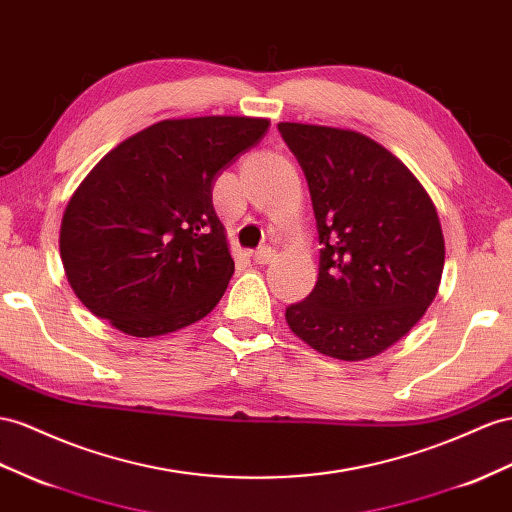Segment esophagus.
I'll list each match as a JSON object with an SVG mask.
<instances>
[{
  "label": "esophagus",
  "instance_id": "34e87169",
  "mask_svg": "<svg viewBox=\"0 0 512 512\" xmlns=\"http://www.w3.org/2000/svg\"><path fill=\"white\" fill-rule=\"evenodd\" d=\"M253 259H255V264H259V266H264V264H270V261L274 259V248H270V246H264V248H259V251H255Z\"/></svg>",
  "mask_w": 512,
  "mask_h": 512
}]
</instances>
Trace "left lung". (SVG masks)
Returning a JSON list of instances; mask_svg holds the SVG:
<instances>
[{
  "label": "left lung",
  "instance_id": "obj_1",
  "mask_svg": "<svg viewBox=\"0 0 512 512\" xmlns=\"http://www.w3.org/2000/svg\"><path fill=\"white\" fill-rule=\"evenodd\" d=\"M279 131L307 177L322 244L316 287L285 320L326 357L370 359L437 296L445 259L437 209L411 170L368 136L303 123Z\"/></svg>",
  "mask_w": 512,
  "mask_h": 512
}]
</instances>
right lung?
<instances>
[{
  "label": "right lung",
  "mask_w": 512,
  "mask_h": 512,
  "mask_svg": "<svg viewBox=\"0 0 512 512\" xmlns=\"http://www.w3.org/2000/svg\"><path fill=\"white\" fill-rule=\"evenodd\" d=\"M268 127L251 116L160 121L103 157L60 227L64 272L84 307L134 337L205 318L233 274L214 183Z\"/></svg>",
  "instance_id": "1"
}]
</instances>
